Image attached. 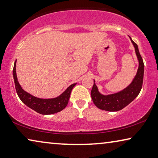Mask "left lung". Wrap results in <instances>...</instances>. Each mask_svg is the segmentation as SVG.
<instances>
[{
  "label": "left lung",
  "instance_id": "left-lung-1",
  "mask_svg": "<svg viewBox=\"0 0 158 158\" xmlns=\"http://www.w3.org/2000/svg\"><path fill=\"white\" fill-rule=\"evenodd\" d=\"M129 37L135 48L138 60L137 73L131 83L123 90L106 95L100 92L96 85L95 80H94V86L91 91V96L94 103L98 109L107 111H118L123 109L137 97L142 89L144 75V63L139 52L138 44L132 40L131 37Z\"/></svg>",
  "mask_w": 158,
  "mask_h": 158
}]
</instances>
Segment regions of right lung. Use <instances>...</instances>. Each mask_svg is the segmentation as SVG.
<instances>
[{
  "label": "right lung",
  "mask_w": 158,
  "mask_h": 158,
  "mask_svg": "<svg viewBox=\"0 0 158 158\" xmlns=\"http://www.w3.org/2000/svg\"><path fill=\"white\" fill-rule=\"evenodd\" d=\"M13 74L16 92L23 103L30 109L34 110L39 114L42 115H49L56 114L62 110L67 106L70 97L72 89L77 83L72 84L60 96L55 98H40L35 97L24 91L19 84L17 74H16V61L14 63Z\"/></svg>",
  "instance_id": "obj_1"
}]
</instances>
